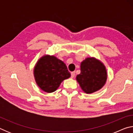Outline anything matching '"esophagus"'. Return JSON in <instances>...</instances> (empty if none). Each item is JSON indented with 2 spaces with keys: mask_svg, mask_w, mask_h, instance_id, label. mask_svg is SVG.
<instances>
[{
  "mask_svg": "<svg viewBox=\"0 0 133 133\" xmlns=\"http://www.w3.org/2000/svg\"><path fill=\"white\" fill-rule=\"evenodd\" d=\"M75 71L71 72V77L73 78L74 77H75Z\"/></svg>",
  "mask_w": 133,
  "mask_h": 133,
  "instance_id": "esophagus-1",
  "label": "esophagus"
}]
</instances>
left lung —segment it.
Wrapping results in <instances>:
<instances>
[{"label":"left lung","mask_w":133,"mask_h":133,"mask_svg":"<svg viewBox=\"0 0 133 133\" xmlns=\"http://www.w3.org/2000/svg\"><path fill=\"white\" fill-rule=\"evenodd\" d=\"M80 74L76 80L84 93L91 94L98 91L105 85L107 72L104 64L94 57H89L80 64Z\"/></svg>","instance_id":"8db88e82"}]
</instances>
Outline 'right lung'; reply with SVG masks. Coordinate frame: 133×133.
<instances>
[{
    "instance_id": "1",
    "label": "right lung",
    "mask_w": 133,
    "mask_h": 133,
    "mask_svg": "<svg viewBox=\"0 0 133 133\" xmlns=\"http://www.w3.org/2000/svg\"><path fill=\"white\" fill-rule=\"evenodd\" d=\"M33 75L39 88L49 93L55 91L63 81L71 76L63 62L49 55H44L38 60Z\"/></svg>"
}]
</instances>
